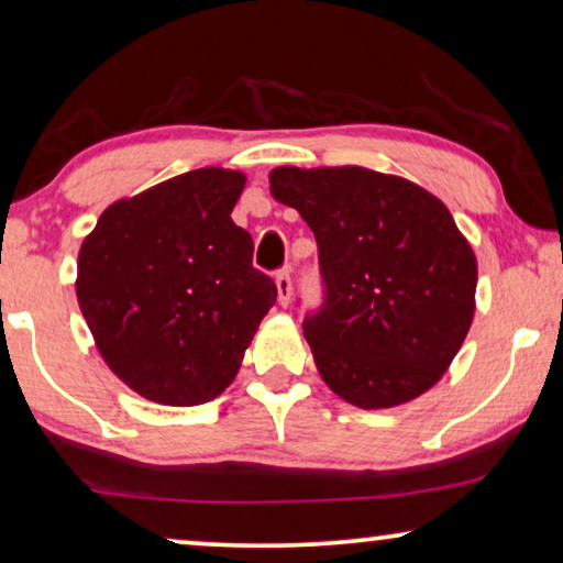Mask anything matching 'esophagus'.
I'll return each mask as SVG.
<instances>
[{
  "mask_svg": "<svg viewBox=\"0 0 563 563\" xmlns=\"http://www.w3.org/2000/svg\"><path fill=\"white\" fill-rule=\"evenodd\" d=\"M276 282V291H279V305L287 307L291 301V276H289V268H279L274 276Z\"/></svg>",
  "mask_w": 563,
  "mask_h": 563,
  "instance_id": "obj_1",
  "label": "esophagus"
}]
</instances>
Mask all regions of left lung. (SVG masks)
Here are the masks:
<instances>
[{"mask_svg": "<svg viewBox=\"0 0 563 563\" xmlns=\"http://www.w3.org/2000/svg\"><path fill=\"white\" fill-rule=\"evenodd\" d=\"M268 187L317 241L322 305L301 328L322 380L361 409L434 386L467 335L477 287L444 202L365 167H276Z\"/></svg>", "mask_w": 563, "mask_h": 563, "instance_id": "left-lung-1", "label": "left lung"}]
</instances>
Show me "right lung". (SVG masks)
<instances>
[{"label": "right lung", "mask_w": 563, "mask_h": 563, "mask_svg": "<svg viewBox=\"0 0 563 563\" xmlns=\"http://www.w3.org/2000/svg\"><path fill=\"white\" fill-rule=\"evenodd\" d=\"M246 177L206 167L119 200L78 254L76 295L96 347L136 394L198 406L231 386L276 284L231 221Z\"/></svg>", "instance_id": "right-lung-1"}]
</instances>
